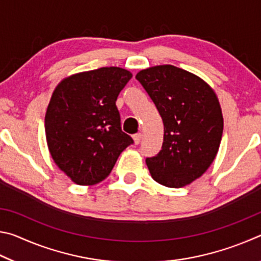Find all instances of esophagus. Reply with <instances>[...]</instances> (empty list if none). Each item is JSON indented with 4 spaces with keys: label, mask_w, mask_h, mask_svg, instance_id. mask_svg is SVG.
<instances>
[{
    "label": "esophagus",
    "mask_w": 261,
    "mask_h": 261,
    "mask_svg": "<svg viewBox=\"0 0 261 261\" xmlns=\"http://www.w3.org/2000/svg\"><path fill=\"white\" fill-rule=\"evenodd\" d=\"M141 138H143V135H141V134H136V135H134V140H135V144L138 145V144L140 143Z\"/></svg>",
    "instance_id": "obj_1"
}]
</instances>
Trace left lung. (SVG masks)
<instances>
[{"mask_svg":"<svg viewBox=\"0 0 261 261\" xmlns=\"http://www.w3.org/2000/svg\"><path fill=\"white\" fill-rule=\"evenodd\" d=\"M161 115L162 149L147 158L153 179L168 188H182L208 169L219 151L223 117L208 84L174 65H156L137 73Z\"/></svg>","mask_w":261,"mask_h":261,"instance_id":"8db88e82","label":"left lung"}]
</instances>
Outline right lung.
Returning <instances> with one entry per match:
<instances>
[{
  "label": "right lung",
  "instance_id": "right-lung-1",
  "mask_svg": "<svg viewBox=\"0 0 261 261\" xmlns=\"http://www.w3.org/2000/svg\"><path fill=\"white\" fill-rule=\"evenodd\" d=\"M132 73L100 68L64 78L53 92L45 117L48 149L78 185H94L110 174L117 158L134 143L121 129L116 107Z\"/></svg>",
  "mask_w": 261,
  "mask_h": 261
}]
</instances>
